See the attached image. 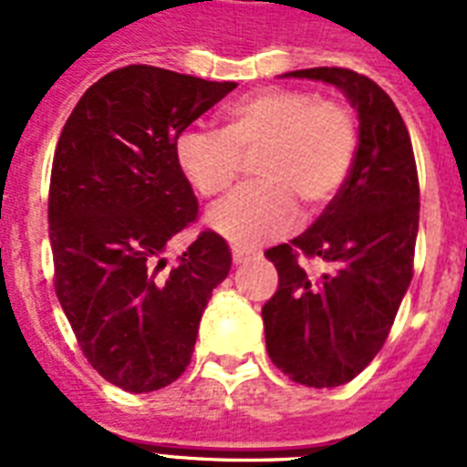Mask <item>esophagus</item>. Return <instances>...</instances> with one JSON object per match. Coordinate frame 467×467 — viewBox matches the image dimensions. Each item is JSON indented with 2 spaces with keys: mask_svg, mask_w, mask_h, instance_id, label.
I'll list each match as a JSON object with an SVG mask.
<instances>
[{
  "mask_svg": "<svg viewBox=\"0 0 467 467\" xmlns=\"http://www.w3.org/2000/svg\"><path fill=\"white\" fill-rule=\"evenodd\" d=\"M249 259H252V254H249V252H244V249H237V247L233 249V262L237 264V266H240V264H247Z\"/></svg>",
  "mask_w": 467,
  "mask_h": 467,
  "instance_id": "34e87169",
  "label": "esophagus"
}]
</instances>
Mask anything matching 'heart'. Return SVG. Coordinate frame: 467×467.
I'll list each match as a JSON object with an SVG mask.
<instances>
[{"label":"heart","instance_id":"b5f03b06","mask_svg":"<svg viewBox=\"0 0 467 467\" xmlns=\"http://www.w3.org/2000/svg\"><path fill=\"white\" fill-rule=\"evenodd\" d=\"M259 150L262 183L237 191L208 213V227L237 247L281 237L298 220V198L322 208L339 196L356 157V123L337 101L269 87L227 106L223 130L189 128L174 142L176 167L198 196L233 186L242 155Z\"/></svg>","mask_w":467,"mask_h":467}]
</instances>
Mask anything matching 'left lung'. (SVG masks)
<instances>
[{"label":"left lung","instance_id":"obj_1","mask_svg":"<svg viewBox=\"0 0 467 467\" xmlns=\"http://www.w3.org/2000/svg\"><path fill=\"white\" fill-rule=\"evenodd\" d=\"M284 77L332 84L358 116V148L339 196L291 244L266 252L278 291L262 307L274 366L307 388H337L373 361L410 288L420 182L405 120L373 79L344 67ZM300 254L327 261L326 274L307 277Z\"/></svg>","mask_w":467,"mask_h":467}]
</instances>
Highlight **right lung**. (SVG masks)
I'll return each instance as SVG.
<instances>
[{
	"label": "right lung",
	"mask_w": 467,
	"mask_h": 467,
	"mask_svg": "<svg viewBox=\"0 0 467 467\" xmlns=\"http://www.w3.org/2000/svg\"><path fill=\"white\" fill-rule=\"evenodd\" d=\"M150 65L109 72L62 128L47 223L55 293L89 363L128 392L182 376L213 288L233 254L201 233L164 271L169 240L198 201L174 160L186 128L234 89Z\"/></svg>",
	"instance_id": "right-lung-1"
}]
</instances>
